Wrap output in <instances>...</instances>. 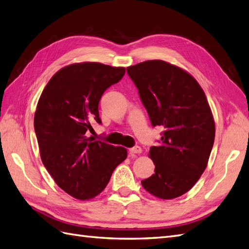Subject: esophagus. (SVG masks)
Returning a JSON list of instances; mask_svg holds the SVG:
<instances>
[{
	"label": "esophagus",
	"instance_id": "34e87169",
	"mask_svg": "<svg viewBox=\"0 0 249 249\" xmlns=\"http://www.w3.org/2000/svg\"><path fill=\"white\" fill-rule=\"evenodd\" d=\"M142 148L136 145V147H133L130 149V153L131 154H139V153H142Z\"/></svg>",
	"mask_w": 249,
	"mask_h": 249
}]
</instances>
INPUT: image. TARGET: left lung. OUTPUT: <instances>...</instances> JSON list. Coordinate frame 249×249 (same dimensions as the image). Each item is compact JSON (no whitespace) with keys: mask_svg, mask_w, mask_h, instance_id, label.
I'll return each mask as SVG.
<instances>
[{"mask_svg":"<svg viewBox=\"0 0 249 249\" xmlns=\"http://www.w3.org/2000/svg\"><path fill=\"white\" fill-rule=\"evenodd\" d=\"M126 71L151 124L163 129L159 144L149 152L155 173L142 185L159 198L178 197L201 178L214 142L215 124L207 98L189 72L162 60H148Z\"/></svg>","mask_w":249,"mask_h":249,"instance_id":"left-lung-1","label":"left lung"}]
</instances>
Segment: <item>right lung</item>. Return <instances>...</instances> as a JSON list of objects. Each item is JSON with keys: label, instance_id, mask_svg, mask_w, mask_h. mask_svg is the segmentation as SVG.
<instances>
[{"label": "right lung", "instance_id": "add662e5", "mask_svg": "<svg viewBox=\"0 0 249 249\" xmlns=\"http://www.w3.org/2000/svg\"><path fill=\"white\" fill-rule=\"evenodd\" d=\"M124 72V68L98 62L74 63L58 71L40 96L34 125L42 162L56 184L77 199L104 191L126 159V149L87 136L90 124H101L102 94Z\"/></svg>", "mask_w": 249, "mask_h": 249}]
</instances>
